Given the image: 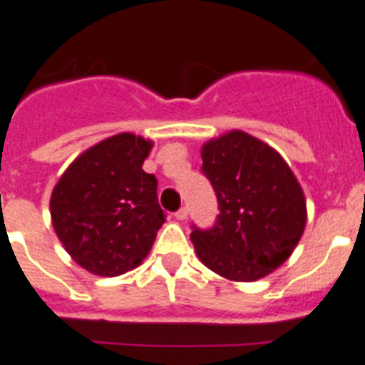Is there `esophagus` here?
<instances>
[{
	"mask_svg": "<svg viewBox=\"0 0 365 365\" xmlns=\"http://www.w3.org/2000/svg\"><path fill=\"white\" fill-rule=\"evenodd\" d=\"M174 217L178 219V221H185L187 219V208H180L176 213H174Z\"/></svg>",
	"mask_w": 365,
	"mask_h": 365,
	"instance_id": "obj_1",
	"label": "esophagus"
}]
</instances>
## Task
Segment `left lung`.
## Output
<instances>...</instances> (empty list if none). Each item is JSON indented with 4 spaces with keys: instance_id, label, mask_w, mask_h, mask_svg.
Listing matches in <instances>:
<instances>
[{
    "instance_id": "8db88e82",
    "label": "left lung",
    "mask_w": 365,
    "mask_h": 365,
    "mask_svg": "<svg viewBox=\"0 0 365 365\" xmlns=\"http://www.w3.org/2000/svg\"><path fill=\"white\" fill-rule=\"evenodd\" d=\"M202 173L219 202L212 229L192 225L198 259L230 281L279 268L306 229V197L285 159L259 138L230 131L202 146Z\"/></svg>"
}]
</instances>
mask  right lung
I'll return each mask as SVG.
<instances>
[{"label":"right lung","instance_id":"1","mask_svg":"<svg viewBox=\"0 0 365 365\" xmlns=\"http://www.w3.org/2000/svg\"><path fill=\"white\" fill-rule=\"evenodd\" d=\"M152 142L121 133L71 163L50 197L59 242L76 264L103 277L138 266L152 250L165 212L157 178L142 170Z\"/></svg>","mask_w":365,"mask_h":365}]
</instances>
